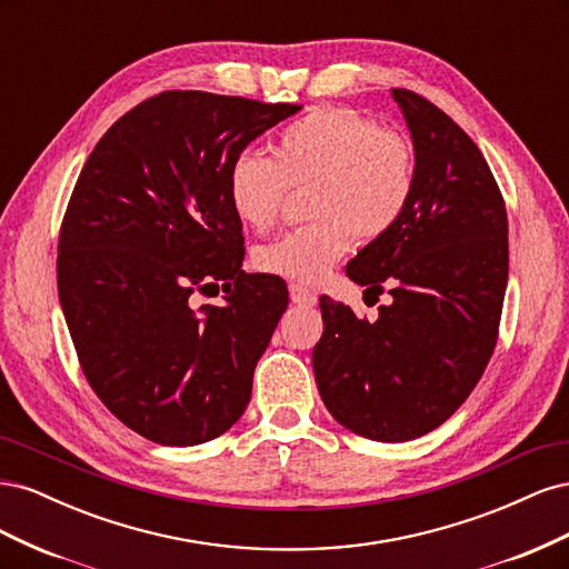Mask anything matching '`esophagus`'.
Returning <instances> with one entry per match:
<instances>
[{
    "instance_id": "esophagus-1",
    "label": "esophagus",
    "mask_w": 569,
    "mask_h": 569,
    "mask_svg": "<svg viewBox=\"0 0 569 569\" xmlns=\"http://www.w3.org/2000/svg\"><path fill=\"white\" fill-rule=\"evenodd\" d=\"M289 297H291V301L299 303V306H316L318 303L316 291L303 287V284H297V282L289 284Z\"/></svg>"
}]
</instances>
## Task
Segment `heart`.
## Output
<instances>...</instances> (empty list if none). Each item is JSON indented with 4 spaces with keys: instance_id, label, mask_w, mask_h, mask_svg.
I'll return each mask as SVG.
<instances>
[{
    "instance_id": "obj_1",
    "label": "heart",
    "mask_w": 569,
    "mask_h": 569,
    "mask_svg": "<svg viewBox=\"0 0 569 569\" xmlns=\"http://www.w3.org/2000/svg\"><path fill=\"white\" fill-rule=\"evenodd\" d=\"M287 187L308 192L303 228L258 249L261 270L297 282H318L347 253L356 232L380 239L399 226L416 189V151L406 134L372 118L322 107L287 126L272 159L239 153L228 170V199L244 226L263 232L278 220Z\"/></svg>"
}]
</instances>
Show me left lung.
<instances>
[{
	"mask_svg": "<svg viewBox=\"0 0 569 569\" xmlns=\"http://www.w3.org/2000/svg\"><path fill=\"white\" fill-rule=\"evenodd\" d=\"M416 151L399 226L347 266L391 295L375 322L320 297L316 385L332 418L372 441L432 432L468 399L496 347L508 284L506 203L477 144L432 101L391 90Z\"/></svg>",
	"mask_w": 569,
	"mask_h": 569,
	"instance_id": "left-lung-1",
	"label": "left lung"
}]
</instances>
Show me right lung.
<instances>
[{
  "label": "right lung",
  "mask_w": 569,
  "mask_h": 569,
  "mask_svg": "<svg viewBox=\"0 0 569 569\" xmlns=\"http://www.w3.org/2000/svg\"><path fill=\"white\" fill-rule=\"evenodd\" d=\"M299 109L163 92L118 118L80 170L59 237L61 311L101 403L149 441H211L249 406L289 295L242 270L228 170ZM218 286L222 307L188 303Z\"/></svg>",
  "instance_id": "right-lung-1"
}]
</instances>
